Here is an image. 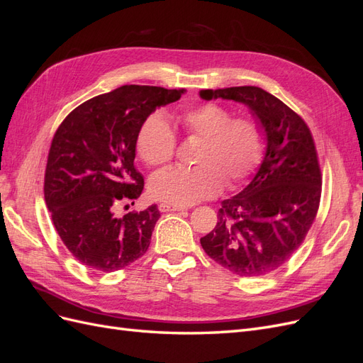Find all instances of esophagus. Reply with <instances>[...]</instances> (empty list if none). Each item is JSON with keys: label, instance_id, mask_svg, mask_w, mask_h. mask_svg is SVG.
Masks as SVG:
<instances>
[{"label": "esophagus", "instance_id": "obj_1", "mask_svg": "<svg viewBox=\"0 0 363 363\" xmlns=\"http://www.w3.org/2000/svg\"><path fill=\"white\" fill-rule=\"evenodd\" d=\"M159 211L160 212H180V211H184V207H182V206H172V204H167V203H160L159 204Z\"/></svg>", "mask_w": 363, "mask_h": 363}]
</instances>
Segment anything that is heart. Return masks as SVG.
Instances as JSON below:
<instances>
[{
  "label": "heart",
  "mask_w": 363,
  "mask_h": 363,
  "mask_svg": "<svg viewBox=\"0 0 363 363\" xmlns=\"http://www.w3.org/2000/svg\"><path fill=\"white\" fill-rule=\"evenodd\" d=\"M184 135L201 138L194 163L199 167H171L150 179L152 199L172 206H191L244 182L255 171L263 152V133L255 119L232 118L227 107L215 103L188 108L177 118ZM175 135L160 113H151L139 127L136 150L148 167L172 159Z\"/></svg>",
  "instance_id": "obj_1"
}]
</instances>
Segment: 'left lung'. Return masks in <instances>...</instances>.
I'll list each match as a JSON object with an SVG mask.
<instances>
[{"label": "left lung", "instance_id": "1", "mask_svg": "<svg viewBox=\"0 0 363 363\" xmlns=\"http://www.w3.org/2000/svg\"><path fill=\"white\" fill-rule=\"evenodd\" d=\"M206 101L244 104L262 128L265 156L251 182L218 211V224L200 239L219 265L257 277L288 262L313 224L321 171L309 127L279 98L257 86L204 89Z\"/></svg>", "mask_w": 363, "mask_h": 363}]
</instances>
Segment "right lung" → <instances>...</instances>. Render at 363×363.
Wrapping results in <instances>:
<instances>
[{
    "label": "right lung",
    "instance_id": "add662e5",
    "mask_svg": "<svg viewBox=\"0 0 363 363\" xmlns=\"http://www.w3.org/2000/svg\"><path fill=\"white\" fill-rule=\"evenodd\" d=\"M184 92L121 86L74 108L57 128L43 192L60 239L83 265L112 272L147 252L160 216L157 206L124 216L116 208L135 204L144 191V177L135 167L139 127Z\"/></svg>",
    "mask_w": 363,
    "mask_h": 363
}]
</instances>
